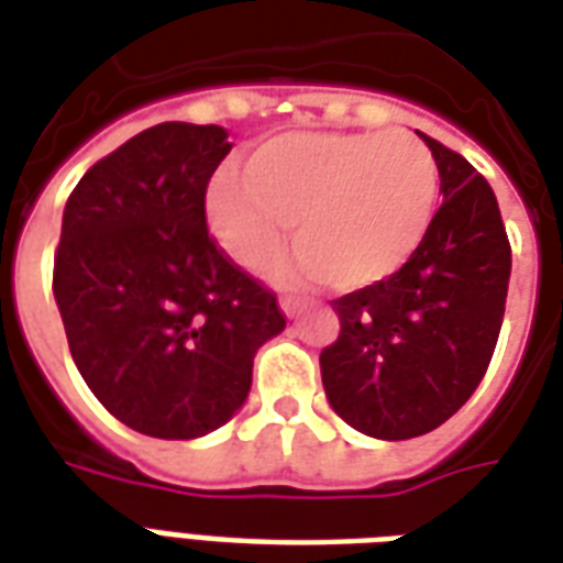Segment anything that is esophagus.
Here are the masks:
<instances>
[{
	"label": "esophagus",
	"mask_w": 563,
	"mask_h": 563,
	"mask_svg": "<svg viewBox=\"0 0 563 563\" xmlns=\"http://www.w3.org/2000/svg\"><path fill=\"white\" fill-rule=\"evenodd\" d=\"M278 306H282V311H285L287 318H294V314H299V311H302V302L294 297H282L278 299Z\"/></svg>",
	"instance_id": "esophagus-1"
}]
</instances>
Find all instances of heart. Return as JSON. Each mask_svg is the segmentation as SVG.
Returning <instances> with one entry per match:
<instances>
[{"mask_svg": "<svg viewBox=\"0 0 563 563\" xmlns=\"http://www.w3.org/2000/svg\"><path fill=\"white\" fill-rule=\"evenodd\" d=\"M441 174L411 131H287L221 170L207 195L212 233L261 269L294 228L297 273L339 290L396 276L432 228Z\"/></svg>", "mask_w": 563, "mask_h": 563, "instance_id": "b5f03b06", "label": "heart"}]
</instances>
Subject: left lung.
<instances>
[{
  "label": "left lung",
  "mask_w": 563,
  "mask_h": 563,
  "mask_svg": "<svg viewBox=\"0 0 563 563\" xmlns=\"http://www.w3.org/2000/svg\"><path fill=\"white\" fill-rule=\"evenodd\" d=\"M444 203L396 276L332 299L339 339L321 351L332 411L356 432L408 441L465 405L498 344L510 240L477 167L422 134Z\"/></svg>",
  "instance_id": "left-lung-1"
}]
</instances>
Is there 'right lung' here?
<instances>
[{"instance_id": "1", "label": "right lung", "mask_w": 563, "mask_h": 563, "mask_svg": "<svg viewBox=\"0 0 563 563\" xmlns=\"http://www.w3.org/2000/svg\"><path fill=\"white\" fill-rule=\"evenodd\" d=\"M221 125L162 122L74 186L53 297L86 387L119 422L191 441L240 411L257 347L285 330L276 294L207 228Z\"/></svg>"}]
</instances>
